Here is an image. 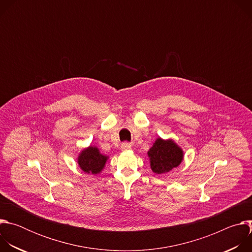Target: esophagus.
<instances>
[{
	"instance_id": "obj_1",
	"label": "esophagus",
	"mask_w": 252,
	"mask_h": 252,
	"mask_svg": "<svg viewBox=\"0 0 252 252\" xmlns=\"http://www.w3.org/2000/svg\"><path fill=\"white\" fill-rule=\"evenodd\" d=\"M121 149H122V151H128V150L131 149V145H130L129 142H127V141L123 142L122 146H121Z\"/></svg>"
}]
</instances>
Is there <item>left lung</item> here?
Returning <instances> with one entry per match:
<instances>
[{"label": "left lung", "instance_id": "obj_1", "mask_svg": "<svg viewBox=\"0 0 252 252\" xmlns=\"http://www.w3.org/2000/svg\"><path fill=\"white\" fill-rule=\"evenodd\" d=\"M152 170L157 174L169 172L184 160V151L171 139L158 137L148 152Z\"/></svg>", "mask_w": 252, "mask_h": 252}]
</instances>
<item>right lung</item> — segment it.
I'll return each mask as SVG.
<instances>
[{
  "instance_id": "obj_1",
  "label": "right lung",
  "mask_w": 252,
  "mask_h": 252,
  "mask_svg": "<svg viewBox=\"0 0 252 252\" xmlns=\"http://www.w3.org/2000/svg\"><path fill=\"white\" fill-rule=\"evenodd\" d=\"M107 159H109V157L100 154L99 150L95 146H90L80 153L78 157V163L84 172L89 174H97L104 168Z\"/></svg>"
}]
</instances>
